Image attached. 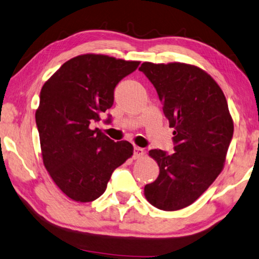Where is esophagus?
<instances>
[{
	"label": "esophagus",
	"mask_w": 259,
	"mask_h": 259,
	"mask_svg": "<svg viewBox=\"0 0 259 259\" xmlns=\"http://www.w3.org/2000/svg\"><path fill=\"white\" fill-rule=\"evenodd\" d=\"M143 155H145V150L140 147H134V158L135 160H138V158H141Z\"/></svg>",
	"instance_id": "obj_1"
}]
</instances>
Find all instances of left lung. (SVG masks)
Here are the masks:
<instances>
[{
	"instance_id": "left-lung-1",
	"label": "left lung",
	"mask_w": 259,
	"mask_h": 259,
	"mask_svg": "<svg viewBox=\"0 0 259 259\" xmlns=\"http://www.w3.org/2000/svg\"><path fill=\"white\" fill-rule=\"evenodd\" d=\"M139 70L156 89L175 142L172 154L149 150L160 175L145 186V197L158 209H182L193 204L224 169L233 118L224 91L199 67L143 62Z\"/></svg>"
}]
</instances>
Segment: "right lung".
Returning <instances> with one entry per match:
<instances>
[{"label": "right lung", "mask_w": 259, "mask_h": 259, "mask_svg": "<svg viewBox=\"0 0 259 259\" xmlns=\"http://www.w3.org/2000/svg\"><path fill=\"white\" fill-rule=\"evenodd\" d=\"M139 65L104 54H82L63 63L42 85L35 111L42 162L71 200H96L113 170L133 155L128 141L114 142L90 125L113 105L116 85Z\"/></svg>", "instance_id": "add662e5"}]
</instances>
